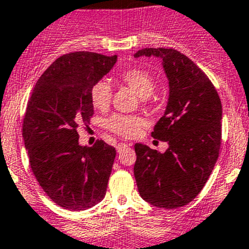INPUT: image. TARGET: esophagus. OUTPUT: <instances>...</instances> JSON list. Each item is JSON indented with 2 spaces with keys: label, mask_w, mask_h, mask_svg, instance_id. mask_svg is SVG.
<instances>
[{
  "label": "esophagus",
  "mask_w": 249,
  "mask_h": 249,
  "mask_svg": "<svg viewBox=\"0 0 249 249\" xmlns=\"http://www.w3.org/2000/svg\"><path fill=\"white\" fill-rule=\"evenodd\" d=\"M127 146H129V145H127L126 143H124V142L118 143V144H117V151L120 154V153H122V151H124L125 149L127 148Z\"/></svg>",
  "instance_id": "34e87169"
}]
</instances>
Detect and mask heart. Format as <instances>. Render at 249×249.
I'll return each instance as SVG.
<instances>
[{"label": "heart", "mask_w": 249, "mask_h": 249, "mask_svg": "<svg viewBox=\"0 0 249 249\" xmlns=\"http://www.w3.org/2000/svg\"><path fill=\"white\" fill-rule=\"evenodd\" d=\"M120 82L129 86L136 91L137 95L144 98L145 100L153 94L155 89V80L143 69H127L119 75ZM112 99V88L107 81L100 80L94 83L90 88V101L94 108L99 111H105L108 108ZM142 125V119L136 116H124V114H114L106 122V126L109 131L117 133L122 137H132L140 130Z\"/></svg>", "instance_id": "b5f03b06"}]
</instances>
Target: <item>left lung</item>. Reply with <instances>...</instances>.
Here are the masks:
<instances>
[{"instance_id": "left-lung-1", "label": "left lung", "mask_w": 249, "mask_h": 249, "mask_svg": "<svg viewBox=\"0 0 249 249\" xmlns=\"http://www.w3.org/2000/svg\"><path fill=\"white\" fill-rule=\"evenodd\" d=\"M133 56L161 58L169 81L166 111L151 132L169 146L161 154L136 143L138 192L158 208H181L199 195L218 159L221 99L205 72L177 50L148 48Z\"/></svg>"}]
</instances>
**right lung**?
<instances>
[{"instance_id": "right-lung-1", "label": "right lung", "mask_w": 249, "mask_h": 249, "mask_svg": "<svg viewBox=\"0 0 249 249\" xmlns=\"http://www.w3.org/2000/svg\"><path fill=\"white\" fill-rule=\"evenodd\" d=\"M117 62V56L78 51L63 54L36 81L23 117L22 137L31 169L57 205L82 211L106 195L116 149L96 141L78 144L77 127L94 114L90 88Z\"/></svg>"}]
</instances>
